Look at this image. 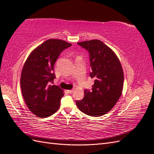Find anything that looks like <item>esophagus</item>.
<instances>
[{
	"label": "esophagus",
	"instance_id": "esophagus-1",
	"mask_svg": "<svg viewBox=\"0 0 154 154\" xmlns=\"http://www.w3.org/2000/svg\"><path fill=\"white\" fill-rule=\"evenodd\" d=\"M67 91H68V93H69V94H71V93H72V92H73V90H67Z\"/></svg>",
	"mask_w": 154,
	"mask_h": 154
}]
</instances>
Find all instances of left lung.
I'll return each instance as SVG.
<instances>
[{"label": "left lung", "mask_w": 154, "mask_h": 154, "mask_svg": "<svg viewBox=\"0 0 154 154\" xmlns=\"http://www.w3.org/2000/svg\"><path fill=\"white\" fill-rule=\"evenodd\" d=\"M88 51L91 72L95 78L91 91L85 89L84 97L76 100L78 109L84 114L99 117L108 113L122 95L123 71L117 55L99 40L78 42Z\"/></svg>", "instance_id": "8db88e82"}]
</instances>
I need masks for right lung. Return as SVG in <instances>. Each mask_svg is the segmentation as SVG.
<instances>
[{"label": "right lung", "mask_w": 154, "mask_h": 154, "mask_svg": "<svg viewBox=\"0 0 154 154\" xmlns=\"http://www.w3.org/2000/svg\"><path fill=\"white\" fill-rule=\"evenodd\" d=\"M72 44L49 39L34 50L26 60L21 75V88L25 102L32 113L46 118L60 106L63 90L51 85L55 78L54 64L59 55Z\"/></svg>", "instance_id": "right-lung-1"}]
</instances>
